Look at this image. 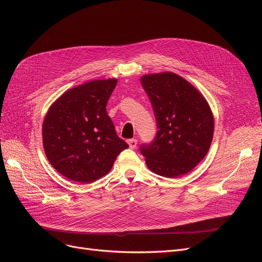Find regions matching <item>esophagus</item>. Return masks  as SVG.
Masks as SVG:
<instances>
[{
	"label": "esophagus",
	"mask_w": 262,
	"mask_h": 262,
	"mask_svg": "<svg viewBox=\"0 0 262 262\" xmlns=\"http://www.w3.org/2000/svg\"><path fill=\"white\" fill-rule=\"evenodd\" d=\"M127 143H128L130 148H135L137 146V143H138V141H137V139H129L127 141Z\"/></svg>",
	"instance_id": "esophagus-1"
}]
</instances>
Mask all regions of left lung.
Returning <instances> with one entry per match:
<instances>
[{
    "instance_id": "1",
    "label": "left lung",
    "mask_w": 262,
    "mask_h": 262,
    "mask_svg": "<svg viewBox=\"0 0 262 262\" xmlns=\"http://www.w3.org/2000/svg\"><path fill=\"white\" fill-rule=\"evenodd\" d=\"M140 81L158 128L154 141L140 146L147 168L170 178L190 172L207 155L212 141L214 121L207 101L172 72L146 74Z\"/></svg>"
}]
</instances>
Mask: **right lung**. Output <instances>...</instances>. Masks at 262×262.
<instances>
[{
    "label": "right lung",
    "instance_id": "add662e5",
    "mask_svg": "<svg viewBox=\"0 0 262 262\" xmlns=\"http://www.w3.org/2000/svg\"><path fill=\"white\" fill-rule=\"evenodd\" d=\"M117 82L116 78L85 82L66 91L49 109L42 125L43 148L53 168L69 180L95 182L128 147L106 110Z\"/></svg>",
    "mask_w": 262,
    "mask_h": 262
}]
</instances>
